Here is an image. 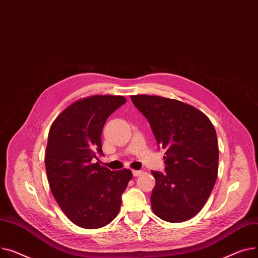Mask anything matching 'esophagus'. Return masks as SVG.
<instances>
[{"label": "esophagus", "instance_id": "obj_1", "mask_svg": "<svg viewBox=\"0 0 258 258\" xmlns=\"http://www.w3.org/2000/svg\"><path fill=\"white\" fill-rule=\"evenodd\" d=\"M132 174H133V176L134 177H139V176H141L142 174H143V172L142 171H132Z\"/></svg>", "mask_w": 258, "mask_h": 258}]
</instances>
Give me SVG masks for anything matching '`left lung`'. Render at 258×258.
I'll return each instance as SVG.
<instances>
[{
    "instance_id": "8db88e82",
    "label": "left lung",
    "mask_w": 258,
    "mask_h": 258,
    "mask_svg": "<svg viewBox=\"0 0 258 258\" xmlns=\"http://www.w3.org/2000/svg\"><path fill=\"white\" fill-rule=\"evenodd\" d=\"M165 151L164 172L152 171L153 213L163 221L184 222L202 209L219 169L217 133L210 119L192 106L157 96H131Z\"/></svg>"
}]
</instances>
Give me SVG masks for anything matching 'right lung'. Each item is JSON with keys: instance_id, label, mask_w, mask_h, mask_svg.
I'll list each match as a JSON object with an SVG mask.
<instances>
[{"instance_id": "obj_1", "label": "right lung", "mask_w": 258, "mask_h": 258, "mask_svg": "<svg viewBox=\"0 0 258 258\" xmlns=\"http://www.w3.org/2000/svg\"><path fill=\"white\" fill-rule=\"evenodd\" d=\"M126 103L120 96H93L75 102L51 126L45 171L55 200L66 216L86 229L108 225L118 214L130 170L100 166L101 134L108 116Z\"/></svg>"}]
</instances>
